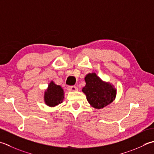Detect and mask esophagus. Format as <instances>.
<instances>
[{"instance_id":"obj_1","label":"esophagus","mask_w":154,"mask_h":154,"mask_svg":"<svg viewBox=\"0 0 154 154\" xmlns=\"http://www.w3.org/2000/svg\"><path fill=\"white\" fill-rule=\"evenodd\" d=\"M67 90L69 91H78V88L76 86H69L67 87Z\"/></svg>"}]
</instances>
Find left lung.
<instances>
[{
    "label": "left lung",
    "mask_w": 154,
    "mask_h": 154,
    "mask_svg": "<svg viewBox=\"0 0 154 154\" xmlns=\"http://www.w3.org/2000/svg\"><path fill=\"white\" fill-rule=\"evenodd\" d=\"M85 85L82 91L86 95L90 105L96 109H100L115 100L117 89L109 81H104L95 73L85 75Z\"/></svg>",
    "instance_id": "8db88e82"
}]
</instances>
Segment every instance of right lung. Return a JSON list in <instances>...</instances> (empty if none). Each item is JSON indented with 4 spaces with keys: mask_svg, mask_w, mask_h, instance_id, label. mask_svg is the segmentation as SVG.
Here are the masks:
<instances>
[{
    "mask_svg": "<svg viewBox=\"0 0 154 154\" xmlns=\"http://www.w3.org/2000/svg\"><path fill=\"white\" fill-rule=\"evenodd\" d=\"M64 95V90L62 87L51 81L44 93L45 103L51 107H55L62 103L65 98Z\"/></svg>",
    "mask_w": 154,
    "mask_h": 154,
    "instance_id": "obj_1",
    "label": "right lung"
}]
</instances>
